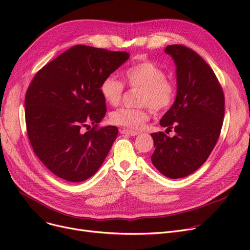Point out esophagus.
I'll return each mask as SVG.
<instances>
[{
    "label": "esophagus",
    "mask_w": 250,
    "mask_h": 250,
    "mask_svg": "<svg viewBox=\"0 0 250 250\" xmlns=\"http://www.w3.org/2000/svg\"><path fill=\"white\" fill-rule=\"evenodd\" d=\"M120 133L123 135H128V136H138L140 134V132L138 130H132V129H127V128H121Z\"/></svg>",
    "instance_id": "34e87169"
}]
</instances>
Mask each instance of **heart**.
Wrapping results in <instances>:
<instances>
[{"mask_svg":"<svg viewBox=\"0 0 250 250\" xmlns=\"http://www.w3.org/2000/svg\"><path fill=\"white\" fill-rule=\"evenodd\" d=\"M123 79L129 87L141 89L139 101L145 107H122L113 111L110 118L115 125L140 129L149 120V106L162 110L170 106L174 99V86L167 80L164 71L151 62H143L128 68L123 74ZM100 92L105 102L115 106L122 100L124 85L114 77H107L100 86Z\"/></svg>","mask_w":250,"mask_h":250,"instance_id":"1","label":"heart"}]
</instances>
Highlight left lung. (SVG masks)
I'll use <instances>...</instances> for the list:
<instances>
[{"instance_id":"obj_1","label":"left lung","mask_w":250,"mask_h":250,"mask_svg":"<svg viewBox=\"0 0 250 250\" xmlns=\"http://www.w3.org/2000/svg\"><path fill=\"white\" fill-rule=\"evenodd\" d=\"M176 67V97L160 120L175 135L151 134V161L164 176L177 179L196 171L208 159L220 136L225 99L217 77L196 52L172 44L165 48Z\"/></svg>"}]
</instances>
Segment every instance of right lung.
<instances>
[{
    "mask_svg": "<svg viewBox=\"0 0 250 250\" xmlns=\"http://www.w3.org/2000/svg\"><path fill=\"white\" fill-rule=\"evenodd\" d=\"M128 58L126 51L79 44L33 78L25 97L28 138L39 160L60 178L84 181L106 158L118 129L96 128L106 113L100 86ZM89 123L94 127L84 132Z\"/></svg>",
    "mask_w": 250,
    "mask_h": 250,
    "instance_id": "add662e5",
    "label": "right lung"
}]
</instances>
